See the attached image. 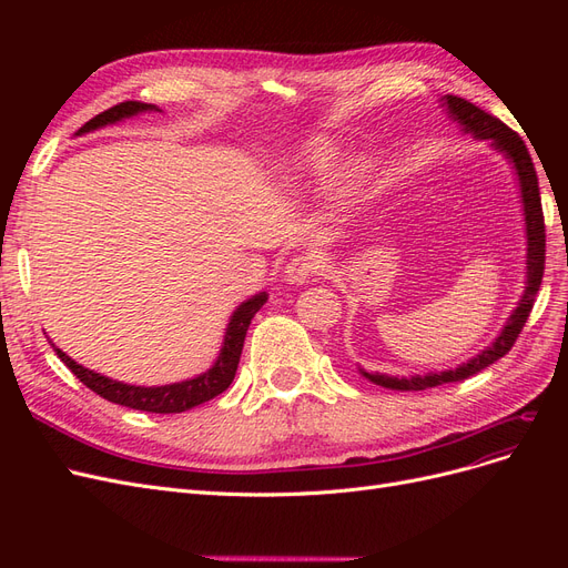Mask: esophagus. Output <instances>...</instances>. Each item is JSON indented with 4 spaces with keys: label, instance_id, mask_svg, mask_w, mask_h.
<instances>
[{
    "label": "esophagus",
    "instance_id": "obj_1",
    "mask_svg": "<svg viewBox=\"0 0 568 568\" xmlns=\"http://www.w3.org/2000/svg\"><path fill=\"white\" fill-rule=\"evenodd\" d=\"M320 272H322L320 257L313 255V253H301V255H296L294 261L286 265V280L294 282V284L311 282L313 277H317Z\"/></svg>",
    "mask_w": 568,
    "mask_h": 568
}]
</instances>
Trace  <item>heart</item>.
Returning a JSON list of instances; mask_svg holds the SVG:
<instances>
[{"label": "heart", "instance_id": "obj_1", "mask_svg": "<svg viewBox=\"0 0 568 568\" xmlns=\"http://www.w3.org/2000/svg\"><path fill=\"white\" fill-rule=\"evenodd\" d=\"M329 163H332V153L329 151L317 149V151L311 153V165L317 170V173H324V170L329 168Z\"/></svg>", "mask_w": 568, "mask_h": 568}]
</instances>
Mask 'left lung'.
I'll use <instances>...</instances> for the list:
<instances>
[{
    "instance_id": "obj_1",
    "label": "left lung",
    "mask_w": 568,
    "mask_h": 568,
    "mask_svg": "<svg viewBox=\"0 0 568 568\" xmlns=\"http://www.w3.org/2000/svg\"><path fill=\"white\" fill-rule=\"evenodd\" d=\"M448 109L457 123L464 125V130L478 136V140H493V146L505 151L511 159V163L517 165L519 182H521V196H524V213H526V234H528V263H526L528 265V286L524 291L519 307L509 317L503 334L497 336V341L488 351L469 359L467 365H462L453 372H443V374L412 376V379H398V376L365 372L369 382L379 384L384 388H390V390H426V388H434L440 384L464 382V379H469V376L478 374L480 369L490 367L500 357H505L511 351L514 343H517L524 324L532 311V303H536L538 288L542 282V272H545V215H542V203H540L536 165H532V161H530V153H528L524 140L509 125H505L500 118H495L488 111L478 109L467 99L448 94Z\"/></svg>"
}]
</instances>
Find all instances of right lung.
<instances>
[{
    "label": "right lung",
    "mask_w": 568,
    "mask_h": 568,
    "mask_svg": "<svg viewBox=\"0 0 568 568\" xmlns=\"http://www.w3.org/2000/svg\"><path fill=\"white\" fill-rule=\"evenodd\" d=\"M140 111H156V106L144 104V101H120V104L101 111L99 115L88 120V123L80 128V134L97 130L101 125L115 123V120L134 115ZM265 303H267V296L257 294L251 301H246L244 305H239L236 313L232 315L230 326H227L225 346H222V353L217 357L215 367L211 372L196 376V379H189L182 384H170V386H159V388L128 386V384L106 379V376H101L97 372L84 369L82 365L73 363V359L57 346H54V351L61 357V363L71 369L84 386L94 390L97 395H101L104 400L123 405V407H132V409H142V412H156V415H175V412H186L201 403H209L211 398H215V395L230 388V384L234 382L236 367H239V357H242L248 324H251L253 315L261 311Z\"/></svg>",
    "instance_id": "add662e5"
}]
</instances>
